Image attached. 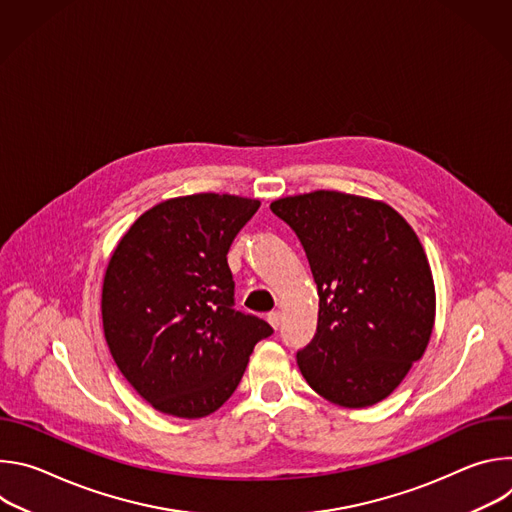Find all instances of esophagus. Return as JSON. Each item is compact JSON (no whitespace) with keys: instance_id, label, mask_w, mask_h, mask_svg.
<instances>
[{"instance_id":"obj_1","label":"esophagus","mask_w":512,"mask_h":512,"mask_svg":"<svg viewBox=\"0 0 512 512\" xmlns=\"http://www.w3.org/2000/svg\"><path fill=\"white\" fill-rule=\"evenodd\" d=\"M267 322L277 330V328H279V324H281V314H279V312H271V314H267Z\"/></svg>"}]
</instances>
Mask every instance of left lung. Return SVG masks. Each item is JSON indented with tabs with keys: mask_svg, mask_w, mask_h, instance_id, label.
<instances>
[{
	"mask_svg": "<svg viewBox=\"0 0 512 512\" xmlns=\"http://www.w3.org/2000/svg\"><path fill=\"white\" fill-rule=\"evenodd\" d=\"M271 212L300 239L318 287V328L296 354L304 379L342 407L383 401L433 330V277L417 235L389 204L334 190L279 198Z\"/></svg>",
	"mask_w": 512,
	"mask_h": 512,
	"instance_id": "8db88e82",
	"label": "left lung"
}]
</instances>
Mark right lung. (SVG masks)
Returning <instances> with one entry per match:
<instances>
[{
  "label": "right lung",
  "instance_id": "obj_1",
  "mask_svg": "<svg viewBox=\"0 0 512 512\" xmlns=\"http://www.w3.org/2000/svg\"><path fill=\"white\" fill-rule=\"evenodd\" d=\"M261 206L231 194L180 196L143 212L103 281L111 356L154 409L196 419L241 383L255 344L273 328L235 310L227 253Z\"/></svg>",
  "mask_w": 512,
  "mask_h": 512
}]
</instances>
